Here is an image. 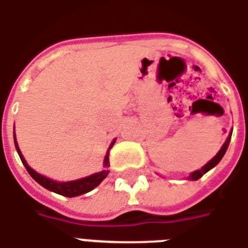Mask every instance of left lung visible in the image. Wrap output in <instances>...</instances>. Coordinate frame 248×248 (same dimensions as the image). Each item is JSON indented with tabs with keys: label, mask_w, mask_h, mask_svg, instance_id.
<instances>
[{
	"label": "left lung",
	"mask_w": 248,
	"mask_h": 248,
	"mask_svg": "<svg viewBox=\"0 0 248 248\" xmlns=\"http://www.w3.org/2000/svg\"><path fill=\"white\" fill-rule=\"evenodd\" d=\"M231 138H232V131H231V134H229L228 139H227V141H225L224 144H223L222 149H220V150H219V152H218V154H217V155H215L214 158L211 159L210 162L206 163V164H205V166L202 167L201 170H195V172L191 173L190 176L187 177V180H191V181L199 180V178H201V177L204 176L205 173L208 172V170H210L211 168H214V167L217 166V164H218V163L220 162V160H222L223 156H224L225 152H227V149H228V145H229V141H231Z\"/></svg>",
	"instance_id": "1"
}]
</instances>
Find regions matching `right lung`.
<instances>
[{"instance_id": "right-lung-1", "label": "right lung", "mask_w": 248, "mask_h": 248, "mask_svg": "<svg viewBox=\"0 0 248 248\" xmlns=\"http://www.w3.org/2000/svg\"><path fill=\"white\" fill-rule=\"evenodd\" d=\"M14 141H15V148L16 150H17V154H19L21 162H23V164L25 166L26 170H28V173H29L30 176L33 177L34 180L37 181L40 186H43L44 188H47V190L52 191V192L62 195V196L75 197V196H80V195L82 194H86V192L92 191L93 188H95L96 186H99V183L102 182V181L108 176V173H109V170H103L102 172L94 173V174H92V176L85 177V178H80V180L70 181V182H56V181L49 180V178H47V177L42 176V174L37 173L33 168H30V167L28 166V163H26V160L24 159L23 154H21L19 146H17L15 132H14ZM114 142H116V140H113V141L110 142L109 148H108V150H107L106 158H104V167L109 166V150L112 149Z\"/></svg>"}]
</instances>
